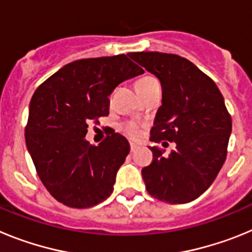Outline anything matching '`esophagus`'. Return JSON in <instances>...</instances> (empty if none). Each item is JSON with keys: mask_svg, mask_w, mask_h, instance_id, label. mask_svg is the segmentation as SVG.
I'll return each mask as SVG.
<instances>
[{"mask_svg": "<svg viewBox=\"0 0 252 252\" xmlns=\"http://www.w3.org/2000/svg\"><path fill=\"white\" fill-rule=\"evenodd\" d=\"M137 148H139V145H137V144H135V142H130V149H131V151H135Z\"/></svg>", "mask_w": 252, "mask_h": 252, "instance_id": "34e87169", "label": "esophagus"}]
</instances>
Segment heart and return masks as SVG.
<instances>
[{"mask_svg": "<svg viewBox=\"0 0 252 252\" xmlns=\"http://www.w3.org/2000/svg\"><path fill=\"white\" fill-rule=\"evenodd\" d=\"M154 87H159V81L155 77H153V75H144V77L139 78L135 82V88H136L139 94L142 92H145V91L151 90ZM121 130L128 137H132V139H135V137H137L140 135L139 125H136L135 122H126V124L122 125Z\"/></svg>", "mask_w": 252, "mask_h": 252, "instance_id": "b5f03b06", "label": "heart"}]
</instances>
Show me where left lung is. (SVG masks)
Segmentation results:
<instances>
[{
	"label": "left lung",
	"mask_w": 252,
	"mask_h": 252,
	"mask_svg": "<svg viewBox=\"0 0 252 252\" xmlns=\"http://www.w3.org/2000/svg\"><path fill=\"white\" fill-rule=\"evenodd\" d=\"M128 57L159 78L162 104L150 140L175 142L169 157L150 148L153 161L141 170L151 197L171 204L194 201L221 170L232 130L231 115L215 82L192 62L159 51L128 53Z\"/></svg>",
	"instance_id": "8db88e82"
}]
</instances>
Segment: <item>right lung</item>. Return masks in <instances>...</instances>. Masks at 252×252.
<instances>
[{"label":"right lung","mask_w":252,"mask_h":252,"mask_svg":"<svg viewBox=\"0 0 252 252\" xmlns=\"http://www.w3.org/2000/svg\"><path fill=\"white\" fill-rule=\"evenodd\" d=\"M144 73L127 55L75 60L37 87L25 140L40 180L60 203L90 208L111 195L116 173L130 153L120 133L99 144L86 140L88 124L110 113L108 95Z\"/></svg>","instance_id":"right-lung-1"}]
</instances>
